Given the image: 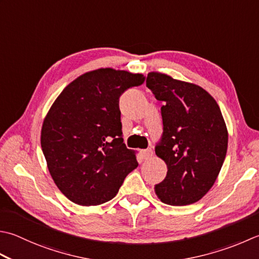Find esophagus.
I'll use <instances>...</instances> for the list:
<instances>
[{
  "mask_svg": "<svg viewBox=\"0 0 259 259\" xmlns=\"http://www.w3.org/2000/svg\"><path fill=\"white\" fill-rule=\"evenodd\" d=\"M143 157H144V159H150L151 157L154 156V153H153V150H151L150 148L149 149H145V150H143Z\"/></svg>",
  "mask_w": 259,
  "mask_h": 259,
  "instance_id": "34e87169",
  "label": "esophagus"
}]
</instances>
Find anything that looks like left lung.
<instances>
[{
	"mask_svg": "<svg viewBox=\"0 0 259 259\" xmlns=\"http://www.w3.org/2000/svg\"><path fill=\"white\" fill-rule=\"evenodd\" d=\"M146 85L161 101L164 133L156 155L167 174L155 192L169 205H189L213 186L228 148V130L219 105L201 86L150 72Z\"/></svg>",
	"mask_w": 259,
	"mask_h": 259,
	"instance_id": "8db88e82",
	"label": "left lung"
}]
</instances>
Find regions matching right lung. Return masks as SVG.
Masks as SVG:
<instances>
[{
  "mask_svg": "<svg viewBox=\"0 0 259 259\" xmlns=\"http://www.w3.org/2000/svg\"><path fill=\"white\" fill-rule=\"evenodd\" d=\"M145 82L143 74L99 68L63 90L45 116L40 143L49 173L68 200L105 203L138 166L123 144L119 98Z\"/></svg>",
  "mask_w": 259,
  "mask_h": 259,
  "instance_id": "right-lung-1",
  "label": "right lung"
}]
</instances>
